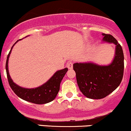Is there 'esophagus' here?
I'll list each match as a JSON object with an SVG mask.
<instances>
[{"instance_id": "34e87169", "label": "esophagus", "mask_w": 131, "mask_h": 131, "mask_svg": "<svg viewBox=\"0 0 131 131\" xmlns=\"http://www.w3.org/2000/svg\"><path fill=\"white\" fill-rule=\"evenodd\" d=\"M67 67H68V69H72V67H73V62H69L67 64Z\"/></svg>"}]
</instances>
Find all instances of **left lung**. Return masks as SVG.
<instances>
[{
  "label": "left lung",
  "mask_w": 131,
  "mask_h": 131,
  "mask_svg": "<svg viewBox=\"0 0 131 131\" xmlns=\"http://www.w3.org/2000/svg\"><path fill=\"white\" fill-rule=\"evenodd\" d=\"M103 40L116 45L115 56L109 66L93 63H75L73 69L80 91L87 98L102 99L114 91L121 84L124 75V57L121 45L111 35L103 34Z\"/></svg>",
  "instance_id": "obj_1"
}]
</instances>
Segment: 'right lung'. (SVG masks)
<instances>
[{"label":"right lung","mask_w":131,"mask_h":131,"mask_svg":"<svg viewBox=\"0 0 131 131\" xmlns=\"http://www.w3.org/2000/svg\"><path fill=\"white\" fill-rule=\"evenodd\" d=\"M16 42L15 43H16ZM13 46L12 47L7 57L5 69H6L8 82L14 93L21 99L35 104H45L53 100L59 93L62 79L68 71V69L65 68L62 70L57 71L47 83L38 88L26 89L20 87L13 81L8 71V60Z\"/></svg>","instance_id":"add662e5"}]
</instances>
